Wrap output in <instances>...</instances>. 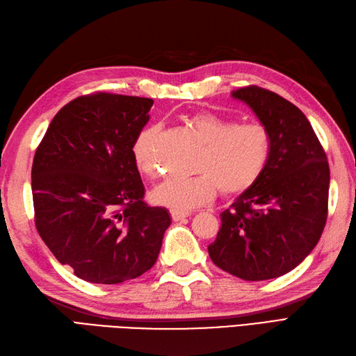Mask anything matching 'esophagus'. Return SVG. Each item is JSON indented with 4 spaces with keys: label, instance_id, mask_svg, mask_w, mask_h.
Masks as SVG:
<instances>
[{
    "label": "esophagus",
    "instance_id": "1",
    "mask_svg": "<svg viewBox=\"0 0 356 356\" xmlns=\"http://www.w3.org/2000/svg\"><path fill=\"white\" fill-rule=\"evenodd\" d=\"M170 216H172V220L173 222H179V220H184V219H187L188 216H190V213H181V211H170Z\"/></svg>",
    "mask_w": 356,
    "mask_h": 356
}]
</instances>
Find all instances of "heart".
Here are the masks:
<instances>
[{
  "mask_svg": "<svg viewBox=\"0 0 356 356\" xmlns=\"http://www.w3.org/2000/svg\"><path fill=\"white\" fill-rule=\"evenodd\" d=\"M188 125L201 138L204 149L196 161L197 175L166 178L151 192L155 205L187 213L214 197L218 190L227 196L252 187L270 159L272 142L259 124H236L211 111H197ZM159 127L143 128L133 145V160L145 177L157 173Z\"/></svg>",
  "mask_w": 356,
  "mask_h": 356,
  "instance_id": "obj_1",
  "label": "heart"
}]
</instances>
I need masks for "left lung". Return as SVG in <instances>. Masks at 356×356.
Instances as JSON below:
<instances>
[{
    "mask_svg": "<svg viewBox=\"0 0 356 356\" xmlns=\"http://www.w3.org/2000/svg\"><path fill=\"white\" fill-rule=\"evenodd\" d=\"M231 97L252 108L272 151L263 175L220 214L208 254L222 270L245 281L278 278L299 266L322 236L327 159L307 116L278 93L248 86Z\"/></svg>",
    "mask_w": 356,
    "mask_h": 356,
    "instance_id": "obj_1",
    "label": "left lung"
}]
</instances>
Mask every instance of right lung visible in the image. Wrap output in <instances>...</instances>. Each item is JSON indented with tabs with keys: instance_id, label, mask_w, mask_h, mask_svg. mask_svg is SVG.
I'll return each instance as SVG.
<instances>
[{
	"instance_id": "add662e5",
	"label": "right lung",
	"mask_w": 356,
	"mask_h": 356,
	"mask_svg": "<svg viewBox=\"0 0 356 356\" xmlns=\"http://www.w3.org/2000/svg\"><path fill=\"white\" fill-rule=\"evenodd\" d=\"M154 101L115 93L75 98L34 154L31 190L42 240L93 284H119L157 261L170 216L143 202L133 145Z\"/></svg>"
}]
</instances>
